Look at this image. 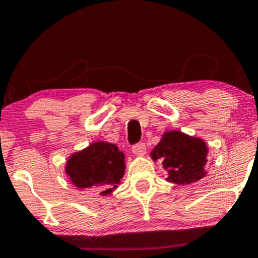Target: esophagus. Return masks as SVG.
<instances>
[{"instance_id":"esophagus-1","label":"esophagus","mask_w":258,"mask_h":258,"mask_svg":"<svg viewBox=\"0 0 258 258\" xmlns=\"http://www.w3.org/2000/svg\"><path fill=\"white\" fill-rule=\"evenodd\" d=\"M132 152L136 156H143L147 152V147L144 143H138L132 148Z\"/></svg>"}]
</instances>
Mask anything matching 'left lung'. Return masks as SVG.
Instances as JSON below:
<instances>
[{
  "label": "left lung",
  "instance_id": "1",
  "mask_svg": "<svg viewBox=\"0 0 258 258\" xmlns=\"http://www.w3.org/2000/svg\"><path fill=\"white\" fill-rule=\"evenodd\" d=\"M209 147L204 139L180 131H167L150 153L154 161L160 160L167 171V182L184 185L206 176Z\"/></svg>",
  "mask_w": 258,
  "mask_h": 258
}]
</instances>
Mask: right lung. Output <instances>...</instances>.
I'll list each match as a JSON object with an SVG mask.
<instances>
[{
    "label": "right lung",
    "instance_id": "right-lung-1",
    "mask_svg": "<svg viewBox=\"0 0 258 258\" xmlns=\"http://www.w3.org/2000/svg\"><path fill=\"white\" fill-rule=\"evenodd\" d=\"M125 154L108 142H93L85 149L72 154L65 173L76 188H97L103 195L112 193L125 174Z\"/></svg>",
    "mask_w": 258,
    "mask_h": 258
}]
</instances>
